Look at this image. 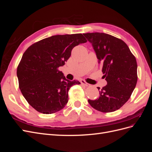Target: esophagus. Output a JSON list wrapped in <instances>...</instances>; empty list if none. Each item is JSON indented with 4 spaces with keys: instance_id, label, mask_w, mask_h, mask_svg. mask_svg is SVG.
Listing matches in <instances>:
<instances>
[{
    "instance_id": "esophagus-1",
    "label": "esophagus",
    "mask_w": 152,
    "mask_h": 152,
    "mask_svg": "<svg viewBox=\"0 0 152 152\" xmlns=\"http://www.w3.org/2000/svg\"><path fill=\"white\" fill-rule=\"evenodd\" d=\"M80 82H81V84H82V85H84V86H86V87H89V86H91L89 84L87 83V82H86L85 80H80Z\"/></svg>"
}]
</instances>
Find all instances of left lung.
Returning a JSON list of instances; mask_svg holds the SVG:
<instances>
[{"mask_svg": "<svg viewBox=\"0 0 152 152\" xmlns=\"http://www.w3.org/2000/svg\"><path fill=\"white\" fill-rule=\"evenodd\" d=\"M83 35L92 44L102 66L103 77L107 82V85L99 91V98L88 99V102L99 112L115 111L130 98L136 86V58L123 40L111 35L99 32Z\"/></svg>", "mask_w": 152, "mask_h": 152, "instance_id": "8db88e82", "label": "left lung"}]
</instances>
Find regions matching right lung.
I'll use <instances>...</instances> for the list:
<instances>
[{"label": "right lung", "instance_id": "obj_1", "mask_svg": "<svg viewBox=\"0 0 152 152\" xmlns=\"http://www.w3.org/2000/svg\"><path fill=\"white\" fill-rule=\"evenodd\" d=\"M86 42L82 34L54 35L32 44L23 54L17 68L19 87L37 111L51 114L65 107L69 89L80 83L66 79L58 68L65 65L73 48Z\"/></svg>", "mask_w": 152, "mask_h": 152}]
</instances>
